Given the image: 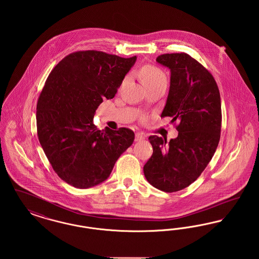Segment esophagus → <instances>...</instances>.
<instances>
[{
  "label": "esophagus",
  "mask_w": 259,
  "mask_h": 259,
  "mask_svg": "<svg viewBox=\"0 0 259 259\" xmlns=\"http://www.w3.org/2000/svg\"><path fill=\"white\" fill-rule=\"evenodd\" d=\"M146 137L144 134H142V133H136L135 135V141L137 142H139V141H142V140H144Z\"/></svg>",
  "instance_id": "1"
}]
</instances>
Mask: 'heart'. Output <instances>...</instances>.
Returning a JSON list of instances; mask_svg holds the SVG:
<instances>
[{
	"mask_svg": "<svg viewBox=\"0 0 259 259\" xmlns=\"http://www.w3.org/2000/svg\"><path fill=\"white\" fill-rule=\"evenodd\" d=\"M139 75L144 85L154 83L159 80H166V75L163 73V71L153 65H145L144 67H142L139 72ZM145 118L146 117L143 115L142 119Z\"/></svg>",
	"mask_w": 259,
	"mask_h": 259,
	"instance_id": "b5f03b06",
	"label": "heart"
}]
</instances>
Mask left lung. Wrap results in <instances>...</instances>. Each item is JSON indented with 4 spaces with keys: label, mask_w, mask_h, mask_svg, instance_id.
Masks as SVG:
<instances>
[{
    "label": "left lung",
    "mask_w": 259,
    "mask_h": 259,
    "mask_svg": "<svg viewBox=\"0 0 259 259\" xmlns=\"http://www.w3.org/2000/svg\"><path fill=\"white\" fill-rule=\"evenodd\" d=\"M156 61L171 70V82L161 117L179 121L176 139L148 138L153 152L144 166L148 183L165 192H176L194 183L219 146L222 103L212 74L187 53H166Z\"/></svg>",
    "instance_id": "left-lung-1"
}]
</instances>
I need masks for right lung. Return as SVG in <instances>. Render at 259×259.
<instances>
[{
  "label": "right lung",
  "mask_w": 259,
  "mask_h": 259,
  "mask_svg": "<svg viewBox=\"0 0 259 259\" xmlns=\"http://www.w3.org/2000/svg\"><path fill=\"white\" fill-rule=\"evenodd\" d=\"M136 59L79 50L63 58L48 76L37 99V138L67 184L89 188L103 183L133 144L131 129L99 130L93 118L103 100L114 97Z\"/></svg>",
  "instance_id": "add662e5"
}]
</instances>
